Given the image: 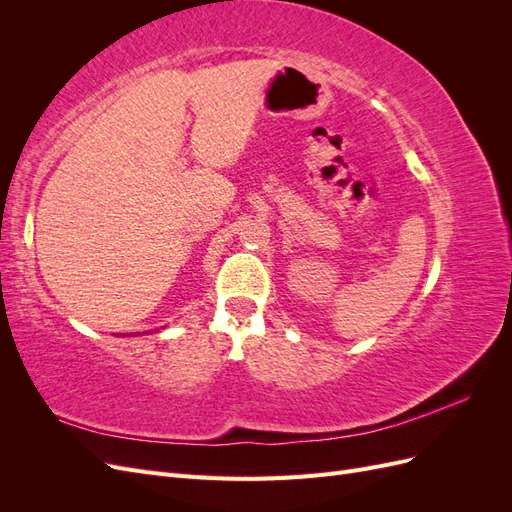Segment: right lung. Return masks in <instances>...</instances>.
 Wrapping results in <instances>:
<instances>
[{
	"label": "right lung",
	"mask_w": 512,
	"mask_h": 512,
	"mask_svg": "<svg viewBox=\"0 0 512 512\" xmlns=\"http://www.w3.org/2000/svg\"><path fill=\"white\" fill-rule=\"evenodd\" d=\"M130 337H132V335H130Z\"/></svg>",
	"instance_id": "add662e5"
}]
</instances>
